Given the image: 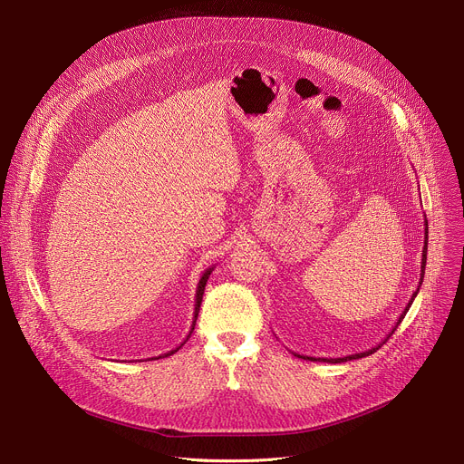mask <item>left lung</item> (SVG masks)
I'll use <instances>...</instances> for the list:
<instances>
[{
	"instance_id": "1",
	"label": "left lung",
	"mask_w": 464,
	"mask_h": 464,
	"mask_svg": "<svg viewBox=\"0 0 464 464\" xmlns=\"http://www.w3.org/2000/svg\"><path fill=\"white\" fill-rule=\"evenodd\" d=\"M426 218V217H424ZM424 247H422V262H420V281H419V286H417V290L413 292V295H411V299H410V303L406 304V308H404V312L401 314V317L396 319V323H394V326L391 328V333L383 338V342L382 343H378V345H374V347H371L369 351H363V353H356V354H349V356H343V358H314V356H303V354H297V353H292L294 356H297V358H303V360H312V362H326V363H343V362H349V360H358V358H365V356H369V354H372V353H376L389 338H391V334L394 333L396 330V326H399L401 323H402V319H404V315L408 314V310H410V306L413 304V301H415V297H417V294H419V290H420V286H422V279H424V270H426V253H428V220H424Z\"/></svg>"
}]
</instances>
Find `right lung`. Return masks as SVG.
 <instances>
[{
  "instance_id": "add662e5",
  "label": "right lung",
  "mask_w": 464,
  "mask_h": 464,
  "mask_svg": "<svg viewBox=\"0 0 464 464\" xmlns=\"http://www.w3.org/2000/svg\"><path fill=\"white\" fill-rule=\"evenodd\" d=\"M213 270H215V266H211V268H208L204 274H202V277H200V281H198V286H196V295H194V317H192V324H190V330H188V334H187V338H185V342L190 338V334H192V330H194V324H196V319H198V312H200V304H202V299H204V292H206V285H208V279H209V276L213 274ZM183 342V343H185ZM183 343H179V347H176V349H172V351H169V353H165V354H160L158 358H152V360H160V358H167V356H170V354H174V353H178L179 349H181V345Z\"/></svg>"
}]
</instances>
